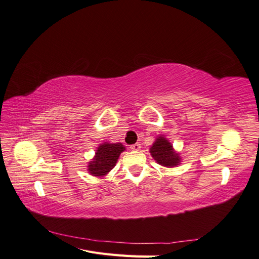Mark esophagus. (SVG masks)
<instances>
[{"mask_svg": "<svg viewBox=\"0 0 259 259\" xmlns=\"http://www.w3.org/2000/svg\"><path fill=\"white\" fill-rule=\"evenodd\" d=\"M140 148H142V146H140V144H134V145H132L131 146V149H132V150H134V151H138L139 150V149Z\"/></svg>", "mask_w": 259, "mask_h": 259, "instance_id": "34e87169", "label": "esophagus"}]
</instances>
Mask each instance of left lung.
Returning <instances> with one entry per match:
<instances>
[{
  "label": "left lung",
  "mask_w": 259,
  "mask_h": 259,
  "mask_svg": "<svg viewBox=\"0 0 259 259\" xmlns=\"http://www.w3.org/2000/svg\"><path fill=\"white\" fill-rule=\"evenodd\" d=\"M150 153L152 158L162 166L175 167L180 163L179 153L174 150L171 144L163 136H159L155 139L150 148Z\"/></svg>",
  "instance_id": "left-lung-1"
}]
</instances>
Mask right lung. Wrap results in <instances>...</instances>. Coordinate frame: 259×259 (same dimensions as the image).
Here are the masks:
<instances>
[{"label":"right lung","instance_id":"right-lung-1","mask_svg":"<svg viewBox=\"0 0 259 259\" xmlns=\"http://www.w3.org/2000/svg\"><path fill=\"white\" fill-rule=\"evenodd\" d=\"M125 150V147L121 144H101L96 150L95 156L89 163V171L93 176L103 177L107 175L116 164L120 154Z\"/></svg>","mask_w":259,"mask_h":259}]
</instances>
